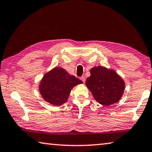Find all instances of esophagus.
Masks as SVG:
<instances>
[{
  "label": "esophagus",
  "mask_w": 152,
  "mask_h": 152,
  "mask_svg": "<svg viewBox=\"0 0 152 152\" xmlns=\"http://www.w3.org/2000/svg\"><path fill=\"white\" fill-rule=\"evenodd\" d=\"M80 80H81L82 81H83L84 83H85V81H86V77H85V76H82L81 78H80Z\"/></svg>",
  "instance_id": "obj_1"
}]
</instances>
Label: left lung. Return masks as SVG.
I'll use <instances>...</instances> for the list:
<instances>
[{
	"mask_svg": "<svg viewBox=\"0 0 152 152\" xmlns=\"http://www.w3.org/2000/svg\"><path fill=\"white\" fill-rule=\"evenodd\" d=\"M90 73L86 86L98 103L106 106L120 100L125 83L116 72L103 66H95L91 69Z\"/></svg>",
	"mask_w": 152,
	"mask_h": 152,
	"instance_id": "obj_1",
	"label": "left lung"
}]
</instances>
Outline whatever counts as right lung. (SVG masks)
I'll return each mask as SVG.
<instances>
[{"label":"right lung","instance_id":"1","mask_svg":"<svg viewBox=\"0 0 152 152\" xmlns=\"http://www.w3.org/2000/svg\"><path fill=\"white\" fill-rule=\"evenodd\" d=\"M83 83L61 67L46 72L39 83V92L45 102L60 106L66 103L74 86Z\"/></svg>","mask_w":152,"mask_h":152}]
</instances>
